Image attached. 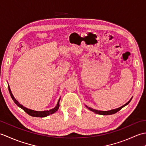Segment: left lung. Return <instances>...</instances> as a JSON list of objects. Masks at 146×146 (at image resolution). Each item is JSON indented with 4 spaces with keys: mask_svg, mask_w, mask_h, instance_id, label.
<instances>
[{
    "mask_svg": "<svg viewBox=\"0 0 146 146\" xmlns=\"http://www.w3.org/2000/svg\"><path fill=\"white\" fill-rule=\"evenodd\" d=\"M131 100H132V98L127 102V103L125 104V105H123V106H122V107H120L118 108H116V109H113V110H108V111H101V110H95V109H93V108L88 107L87 106H86V107H87L89 110H90L91 111H94V112H95V113H97V114L104 115H111V114H114V113H117V111H119V110H120L121 109H122V108L123 107H125V106H126L127 105H128V104H129V102H131Z\"/></svg>",
    "mask_w": 146,
    "mask_h": 146,
    "instance_id": "8db88e82",
    "label": "left lung"
}]
</instances>
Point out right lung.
I'll return each mask as SVG.
<instances>
[{
	"instance_id": "right-lung-1",
	"label": "right lung",
	"mask_w": 146,
	"mask_h": 146,
	"mask_svg": "<svg viewBox=\"0 0 146 146\" xmlns=\"http://www.w3.org/2000/svg\"><path fill=\"white\" fill-rule=\"evenodd\" d=\"M8 88H9V93H10V95H11V97L12 98V100H14V102H15V104H16L18 107H19L20 108H21L22 109H23L24 110L25 112H26L27 114H29V115L31 116H33V117H44L49 115L52 114V113H54V112H56L59 108V107H60V104H59V102H60V100H59L57 105L56 106L55 108H52V109H51L49 110H46V111H35V110H31V109H28V108H26L25 107H23V105L21 104H20L19 102L15 100V98L14 97L13 95H12L11 90L10 89V87H9V85H8Z\"/></svg>"
}]
</instances>
